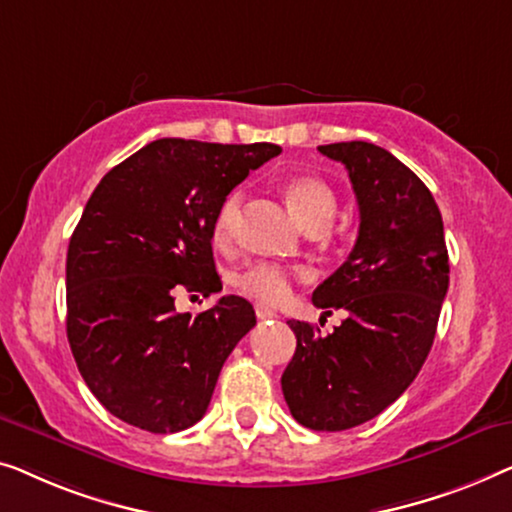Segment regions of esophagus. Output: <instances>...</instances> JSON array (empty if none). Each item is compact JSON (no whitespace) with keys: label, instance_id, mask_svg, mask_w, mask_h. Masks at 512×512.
Wrapping results in <instances>:
<instances>
[{"label":"esophagus","instance_id":"34e87169","mask_svg":"<svg viewBox=\"0 0 512 512\" xmlns=\"http://www.w3.org/2000/svg\"><path fill=\"white\" fill-rule=\"evenodd\" d=\"M255 315L259 320H269V318H276V311H273V308H269V306H264V304H257Z\"/></svg>","mask_w":512,"mask_h":512}]
</instances>
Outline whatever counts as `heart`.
I'll list each match as a JSON object with an SVG mask.
<instances>
[{"instance_id":"heart-1","label":"heart","mask_w":512,"mask_h":512,"mask_svg":"<svg viewBox=\"0 0 512 512\" xmlns=\"http://www.w3.org/2000/svg\"><path fill=\"white\" fill-rule=\"evenodd\" d=\"M287 206L306 229H327L336 215V194L318 176H294L283 185ZM241 211V194L229 192L220 201L211 222V241L215 248H227L234 239L236 220ZM234 285L243 294L264 304H278L292 290V273L278 264L259 262L236 273Z\"/></svg>"}]
</instances>
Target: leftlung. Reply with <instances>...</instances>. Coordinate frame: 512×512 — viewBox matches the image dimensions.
<instances>
[{
  "mask_svg": "<svg viewBox=\"0 0 512 512\" xmlns=\"http://www.w3.org/2000/svg\"><path fill=\"white\" fill-rule=\"evenodd\" d=\"M343 162L359 206L348 259L315 287L313 304L345 320L327 336L290 320L297 350L280 378L290 413L315 431L369 422L420 373L450 283L443 220L420 178L366 141L318 148Z\"/></svg>",
  "mask_w": 512,
  "mask_h": 512,
  "instance_id": "left-lung-1",
  "label": "left lung"
}]
</instances>
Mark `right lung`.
<instances>
[{"mask_svg":"<svg viewBox=\"0 0 512 512\" xmlns=\"http://www.w3.org/2000/svg\"><path fill=\"white\" fill-rule=\"evenodd\" d=\"M273 143L157 139L106 174L67 253V338L85 385L111 415L153 434L204 417L220 369L255 327L250 301L227 294L176 313V292L211 297V222Z\"/></svg>","mask_w":512,"mask_h":512,"instance_id":"right-lung-1","label":"right lung"}]
</instances>
